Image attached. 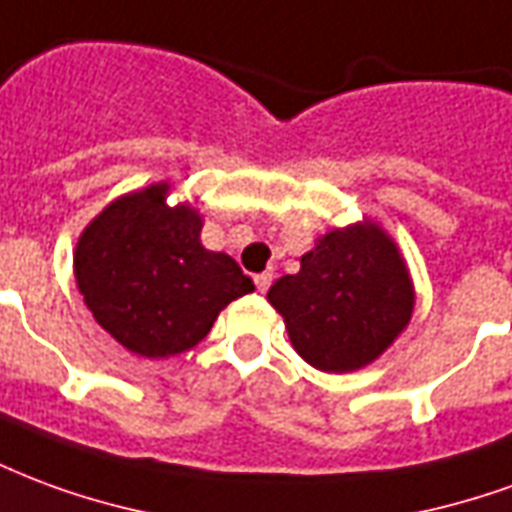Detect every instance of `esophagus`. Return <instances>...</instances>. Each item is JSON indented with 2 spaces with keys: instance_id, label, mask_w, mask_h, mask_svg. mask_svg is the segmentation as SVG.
Listing matches in <instances>:
<instances>
[{
  "instance_id": "esophagus-1",
  "label": "esophagus",
  "mask_w": 512,
  "mask_h": 512,
  "mask_svg": "<svg viewBox=\"0 0 512 512\" xmlns=\"http://www.w3.org/2000/svg\"><path fill=\"white\" fill-rule=\"evenodd\" d=\"M271 274H268V271H263V274H257L255 277V285H257V290H260V293H266L268 288H271Z\"/></svg>"
}]
</instances>
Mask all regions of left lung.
Instances as JSON below:
<instances>
[{"instance_id": "left-lung-1", "label": "left lung", "mask_w": 512, "mask_h": 512, "mask_svg": "<svg viewBox=\"0 0 512 512\" xmlns=\"http://www.w3.org/2000/svg\"><path fill=\"white\" fill-rule=\"evenodd\" d=\"M268 301L304 362L323 373H351L406 329L414 290L397 246L365 222L323 235L301 257L299 274L271 285Z\"/></svg>"}]
</instances>
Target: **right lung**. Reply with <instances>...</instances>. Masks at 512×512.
<instances>
[{"label":"right lung","mask_w":512,"mask_h":512,"mask_svg":"<svg viewBox=\"0 0 512 512\" xmlns=\"http://www.w3.org/2000/svg\"><path fill=\"white\" fill-rule=\"evenodd\" d=\"M167 183L112 202L84 230L73 271L84 304L117 343L147 359L189 351L255 282L200 244L202 219L169 208Z\"/></svg>","instance_id":"1"}]
</instances>
